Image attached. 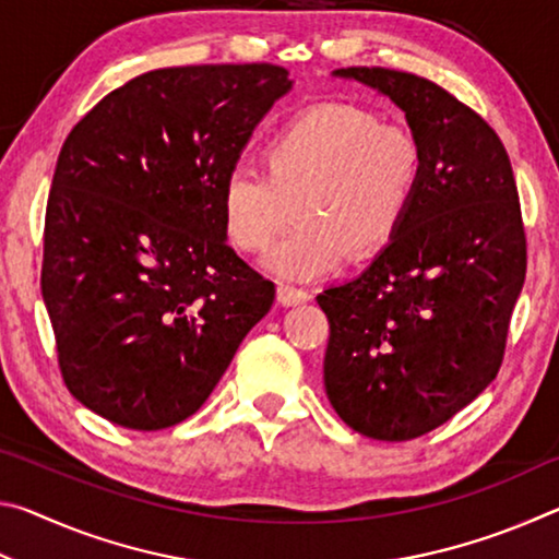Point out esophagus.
Wrapping results in <instances>:
<instances>
[{"label": "esophagus", "instance_id": "esophagus-1", "mask_svg": "<svg viewBox=\"0 0 559 559\" xmlns=\"http://www.w3.org/2000/svg\"><path fill=\"white\" fill-rule=\"evenodd\" d=\"M276 296H278L281 306H298V302H306L310 298L306 290L296 288V286H288V283H278Z\"/></svg>", "mask_w": 559, "mask_h": 559}]
</instances>
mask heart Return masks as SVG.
<instances>
[{
    "label": "heart",
    "instance_id": "b5f03b06",
    "mask_svg": "<svg viewBox=\"0 0 559 559\" xmlns=\"http://www.w3.org/2000/svg\"><path fill=\"white\" fill-rule=\"evenodd\" d=\"M266 175L234 167L219 192L226 239L261 253L293 219L296 226L269 253L266 269L286 281L328 276L349 259L380 253L409 216L424 179L419 138L384 126L374 112L328 103L288 120L263 150Z\"/></svg>",
    "mask_w": 559,
    "mask_h": 559
}]
</instances>
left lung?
Instances as JSON below:
<instances>
[{"label": "left lung", "instance_id": "1", "mask_svg": "<svg viewBox=\"0 0 559 559\" xmlns=\"http://www.w3.org/2000/svg\"><path fill=\"white\" fill-rule=\"evenodd\" d=\"M333 75L402 108L424 150L400 234L318 296L333 409L362 437L409 441L476 400L503 362L527 266L518 187L496 130L437 83L367 66Z\"/></svg>", "mask_w": 559, "mask_h": 559}]
</instances>
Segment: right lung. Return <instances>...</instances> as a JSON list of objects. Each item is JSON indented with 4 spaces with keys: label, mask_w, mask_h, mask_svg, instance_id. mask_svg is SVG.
Wrapping results in <instances>:
<instances>
[{
    "label": "right lung",
    "mask_w": 559,
    "mask_h": 559,
    "mask_svg": "<svg viewBox=\"0 0 559 559\" xmlns=\"http://www.w3.org/2000/svg\"><path fill=\"white\" fill-rule=\"evenodd\" d=\"M293 88L273 63L177 66L108 93L61 147L41 296L69 392L118 427L192 416L276 286L226 243L219 192Z\"/></svg>",
    "instance_id": "add662e5"
}]
</instances>
